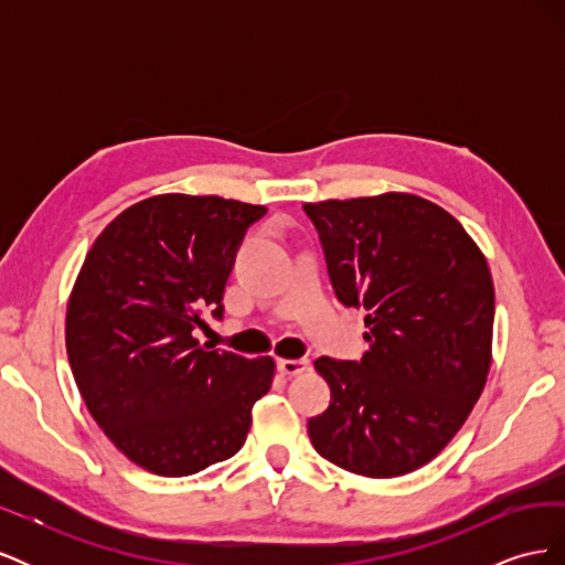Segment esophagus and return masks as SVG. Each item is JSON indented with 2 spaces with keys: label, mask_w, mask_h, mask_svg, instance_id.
Listing matches in <instances>:
<instances>
[{
  "label": "esophagus",
  "mask_w": 565,
  "mask_h": 565,
  "mask_svg": "<svg viewBox=\"0 0 565 565\" xmlns=\"http://www.w3.org/2000/svg\"><path fill=\"white\" fill-rule=\"evenodd\" d=\"M278 370L280 374H285V377H297V374L309 370V361H306V358H295V361L282 358V361H278Z\"/></svg>",
  "instance_id": "esophagus-1"
}]
</instances>
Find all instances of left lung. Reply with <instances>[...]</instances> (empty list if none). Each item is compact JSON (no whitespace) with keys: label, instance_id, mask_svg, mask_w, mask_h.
I'll return each mask as SVG.
<instances>
[{"label":"left lung","instance_id":"left-lung-1","mask_svg":"<svg viewBox=\"0 0 565 565\" xmlns=\"http://www.w3.org/2000/svg\"><path fill=\"white\" fill-rule=\"evenodd\" d=\"M337 299L365 309L361 361L322 355L330 407L313 448L367 478L424 467L467 422L492 358L494 287L481 249L438 204L409 195L306 202Z\"/></svg>","mask_w":565,"mask_h":565}]
</instances>
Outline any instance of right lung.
Segmentation results:
<instances>
[{
	"label": "right lung",
	"instance_id": "1",
	"mask_svg": "<svg viewBox=\"0 0 565 565\" xmlns=\"http://www.w3.org/2000/svg\"><path fill=\"white\" fill-rule=\"evenodd\" d=\"M262 204L167 193L131 204L84 259L65 347L92 417L134 465L191 476L243 448L276 363L207 351L202 309L224 318V289Z\"/></svg>",
	"mask_w": 565,
	"mask_h": 565
}]
</instances>
